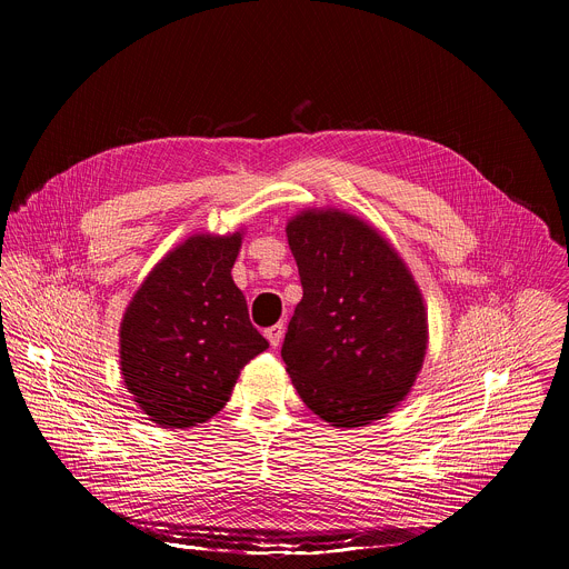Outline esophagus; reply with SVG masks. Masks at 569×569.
<instances>
[{"label":"esophagus","mask_w":569,"mask_h":569,"mask_svg":"<svg viewBox=\"0 0 569 569\" xmlns=\"http://www.w3.org/2000/svg\"><path fill=\"white\" fill-rule=\"evenodd\" d=\"M266 338L270 340L272 347H279L283 340V323H274V327L266 329Z\"/></svg>","instance_id":"1"}]
</instances>
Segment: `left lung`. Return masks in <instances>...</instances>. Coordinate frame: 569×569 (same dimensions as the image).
<instances>
[{
    "mask_svg": "<svg viewBox=\"0 0 569 569\" xmlns=\"http://www.w3.org/2000/svg\"><path fill=\"white\" fill-rule=\"evenodd\" d=\"M286 233L303 288L281 347L297 393L336 428L382 419L426 356L412 274L376 229L342 211H303Z\"/></svg>",
    "mask_w": 569,
    "mask_h": 569,
    "instance_id": "1",
    "label": "left lung"
}]
</instances>
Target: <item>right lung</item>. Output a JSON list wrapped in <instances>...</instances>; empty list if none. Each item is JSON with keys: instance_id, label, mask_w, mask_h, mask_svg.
Listing matches in <instances>:
<instances>
[{"instance_id": "1", "label": "right lung", "mask_w": 569, "mask_h": 569, "mask_svg": "<svg viewBox=\"0 0 569 569\" xmlns=\"http://www.w3.org/2000/svg\"><path fill=\"white\" fill-rule=\"evenodd\" d=\"M238 248V231L191 236L154 266L123 315L121 373L159 426L218 415L240 369L268 349L231 279Z\"/></svg>"}]
</instances>
